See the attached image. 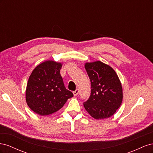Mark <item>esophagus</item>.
<instances>
[{"instance_id": "obj_1", "label": "esophagus", "mask_w": 153, "mask_h": 153, "mask_svg": "<svg viewBox=\"0 0 153 153\" xmlns=\"http://www.w3.org/2000/svg\"><path fill=\"white\" fill-rule=\"evenodd\" d=\"M78 92H79V91H78V89H76L75 91L73 92V93L74 96H76L78 94Z\"/></svg>"}]
</instances>
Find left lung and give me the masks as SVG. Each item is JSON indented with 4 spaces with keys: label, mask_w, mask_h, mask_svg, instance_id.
<instances>
[{
    "label": "left lung",
    "mask_w": 153,
    "mask_h": 153,
    "mask_svg": "<svg viewBox=\"0 0 153 153\" xmlns=\"http://www.w3.org/2000/svg\"><path fill=\"white\" fill-rule=\"evenodd\" d=\"M85 68L91 84L90 97L84 106L96 119L113 115L123 101V88L117 75L107 64L101 61L87 62Z\"/></svg>",
    "instance_id": "obj_1"
}]
</instances>
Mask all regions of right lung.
<instances>
[{
	"mask_svg": "<svg viewBox=\"0 0 153 153\" xmlns=\"http://www.w3.org/2000/svg\"><path fill=\"white\" fill-rule=\"evenodd\" d=\"M62 64L52 61L41 63L32 71L26 89L29 108L40 115L52 114L61 109L73 94L64 86L60 73Z\"/></svg>",
	"mask_w": 153,
	"mask_h": 153,
	"instance_id": "add662e5",
	"label": "right lung"
}]
</instances>
